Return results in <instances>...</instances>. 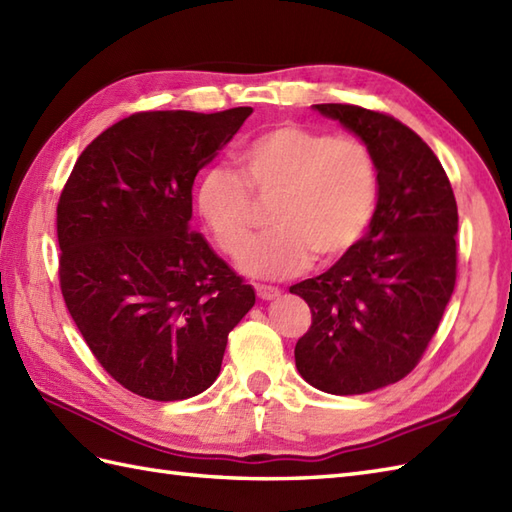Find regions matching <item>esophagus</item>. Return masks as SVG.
I'll return each instance as SVG.
<instances>
[{
	"label": "esophagus",
	"instance_id": "obj_1",
	"mask_svg": "<svg viewBox=\"0 0 512 512\" xmlns=\"http://www.w3.org/2000/svg\"><path fill=\"white\" fill-rule=\"evenodd\" d=\"M256 293L260 300H276L280 298V289L278 287H269V285H256Z\"/></svg>",
	"mask_w": 512,
	"mask_h": 512
}]
</instances>
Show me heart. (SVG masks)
I'll return each mask as SVG.
<instances>
[{
	"label": "heart",
	"mask_w": 512,
	"mask_h": 512,
	"mask_svg": "<svg viewBox=\"0 0 512 512\" xmlns=\"http://www.w3.org/2000/svg\"><path fill=\"white\" fill-rule=\"evenodd\" d=\"M236 162L243 180L221 166L201 175L195 210L221 252L236 258L251 237V196L279 199L272 211L277 232L246 246L241 258L249 276H298L315 254L331 263L368 230L377 203V166L363 142L287 122L247 142Z\"/></svg>",
	"instance_id": "obj_1"
}]
</instances>
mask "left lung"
Wrapping results in <instances>:
<instances>
[{
    "label": "left lung",
    "mask_w": 512,
    "mask_h": 512,
    "mask_svg": "<svg viewBox=\"0 0 512 512\" xmlns=\"http://www.w3.org/2000/svg\"><path fill=\"white\" fill-rule=\"evenodd\" d=\"M368 146L379 199L368 234L324 274L289 291L313 322L295 368L328 394H366L410 374L456 287L458 206L447 173L418 135L385 113L313 105Z\"/></svg>",
    "instance_id": "left-lung-1"
}]
</instances>
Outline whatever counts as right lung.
Returning a JSON list of instances; mask_svg holds the SVG:
<instances>
[{
    "instance_id": "add662e5",
    "label": "right lung",
    "mask_w": 512,
    "mask_h": 512,
    "mask_svg": "<svg viewBox=\"0 0 512 512\" xmlns=\"http://www.w3.org/2000/svg\"><path fill=\"white\" fill-rule=\"evenodd\" d=\"M249 113H135L87 146L61 192L67 311L100 366L144 399L208 390L227 335L256 302L190 225L197 173Z\"/></svg>"
}]
</instances>
